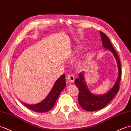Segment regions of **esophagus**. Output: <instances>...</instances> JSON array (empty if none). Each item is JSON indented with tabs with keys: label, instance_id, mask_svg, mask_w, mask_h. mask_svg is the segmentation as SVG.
Instances as JSON below:
<instances>
[{
	"label": "esophagus",
	"instance_id": "obj_1",
	"mask_svg": "<svg viewBox=\"0 0 131 131\" xmlns=\"http://www.w3.org/2000/svg\"><path fill=\"white\" fill-rule=\"evenodd\" d=\"M74 75L72 74V73H69L68 75V77H67V80H68V82L69 83H73L74 82Z\"/></svg>",
	"mask_w": 131,
	"mask_h": 131
}]
</instances>
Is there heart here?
Returning a JSON list of instances; mask_svg holds the SVG:
<instances>
[{
  "label": "heart",
  "mask_w": 131,
  "mask_h": 131,
  "mask_svg": "<svg viewBox=\"0 0 131 131\" xmlns=\"http://www.w3.org/2000/svg\"><path fill=\"white\" fill-rule=\"evenodd\" d=\"M81 49V46H78V47L76 49V50H75V52H79Z\"/></svg>",
  "instance_id": "heart-1"
}]
</instances>
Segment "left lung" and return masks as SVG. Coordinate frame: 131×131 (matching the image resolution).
<instances>
[{"label": "left lung", "mask_w": 131, "mask_h": 131, "mask_svg": "<svg viewBox=\"0 0 131 131\" xmlns=\"http://www.w3.org/2000/svg\"><path fill=\"white\" fill-rule=\"evenodd\" d=\"M100 34L103 47L111 51L117 60L119 70L118 77L115 85L108 92L103 95H96L92 94L87 87L83 72L80 73L78 78L74 81L75 85L79 90L78 103L82 109L89 112H94L103 109L113 99L119 90V83L122 76L121 62L117 52L106 35L101 31H100Z\"/></svg>", "instance_id": "8db88e82"}]
</instances>
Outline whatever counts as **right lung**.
<instances>
[{"mask_svg":"<svg viewBox=\"0 0 131 131\" xmlns=\"http://www.w3.org/2000/svg\"><path fill=\"white\" fill-rule=\"evenodd\" d=\"M66 84L65 74H63L56 81L50 92L41 102L35 105H28L25 103H22L26 107L32 111L37 113L48 112L54 107L61 91L66 87Z\"/></svg>","mask_w":131,"mask_h":131,"instance_id":"obj_1","label":"right lung"}]
</instances>
